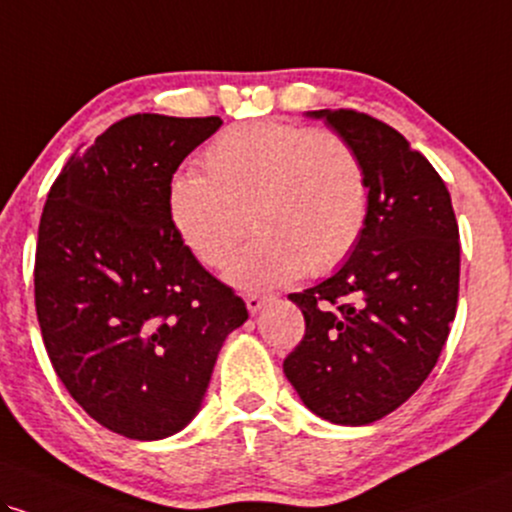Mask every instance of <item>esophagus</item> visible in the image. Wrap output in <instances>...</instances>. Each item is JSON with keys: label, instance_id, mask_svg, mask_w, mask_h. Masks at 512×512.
I'll return each instance as SVG.
<instances>
[{"label": "esophagus", "instance_id": "obj_1", "mask_svg": "<svg viewBox=\"0 0 512 512\" xmlns=\"http://www.w3.org/2000/svg\"><path fill=\"white\" fill-rule=\"evenodd\" d=\"M244 301H246V308H249V313L254 315V313H258L263 306L268 304L270 296H263V294H246Z\"/></svg>", "mask_w": 512, "mask_h": 512}]
</instances>
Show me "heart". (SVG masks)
<instances>
[{
    "label": "heart",
    "mask_w": 512,
    "mask_h": 512,
    "mask_svg": "<svg viewBox=\"0 0 512 512\" xmlns=\"http://www.w3.org/2000/svg\"><path fill=\"white\" fill-rule=\"evenodd\" d=\"M201 173L168 187L175 235L208 268H223L249 230L258 235L227 268L239 289L266 292L306 270L332 273L361 244L370 180L356 149L334 132L292 123L232 125L208 144Z\"/></svg>",
    "instance_id": "1"
}]
</instances>
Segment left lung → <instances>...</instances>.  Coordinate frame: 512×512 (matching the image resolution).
<instances>
[{
    "label": "left lung",
    "mask_w": 512,
    "mask_h": 512,
    "mask_svg": "<svg viewBox=\"0 0 512 512\" xmlns=\"http://www.w3.org/2000/svg\"><path fill=\"white\" fill-rule=\"evenodd\" d=\"M308 116L361 154L370 216L337 273L289 294L306 332L282 368L315 415L370 425L420 389L449 337L460 280L456 213L444 180L401 132L353 109Z\"/></svg>",
    "instance_id": "left-lung-1"
}]
</instances>
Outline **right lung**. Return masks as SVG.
Segmentation results:
<instances>
[{
	"label": "right lung",
	"instance_id": "add662e5",
	"mask_svg": "<svg viewBox=\"0 0 512 512\" xmlns=\"http://www.w3.org/2000/svg\"><path fill=\"white\" fill-rule=\"evenodd\" d=\"M223 121L135 113L78 149L47 194L35 308L68 394L106 430L154 441L197 415L244 301L189 254L168 187Z\"/></svg>",
	"mask_w": 512,
	"mask_h": 512
}]
</instances>
